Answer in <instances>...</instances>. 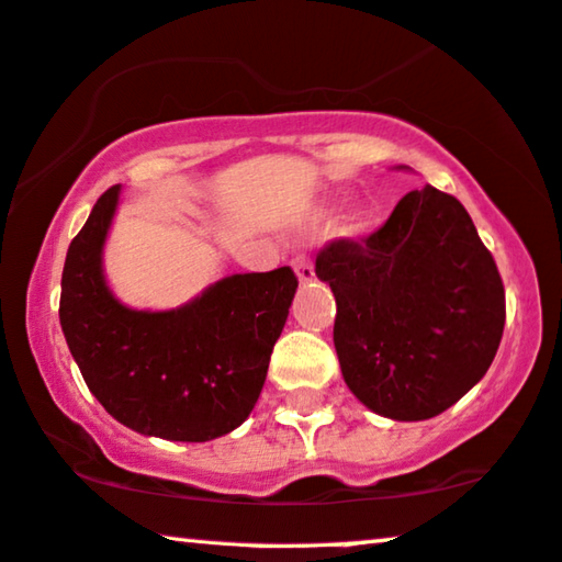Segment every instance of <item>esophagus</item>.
I'll list each match as a JSON object with an SVG mask.
<instances>
[{"instance_id": "obj_1", "label": "esophagus", "mask_w": 562, "mask_h": 562, "mask_svg": "<svg viewBox=\"0 0 562 562\" xmlns=\"http://www.w3.org/2000/svg\"><path fill=\"white\" fill-rule=\"evenodd\" d=\"M291 266H294V271H296V276H299V281L302 283H310V281H314V266H312V260L306 258V256H296V258H291Z\"/></svg>"}]
</instances>
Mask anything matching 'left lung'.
<instances>
[{
  "label": "left lung",
  "mask_w": 562,
  "mask_h": 562,
  "mask_svg": "<svg viewBox=\"0 0 562 562\" xmlns=\"http://www.w3.org/2000/svg\"><path fill=\"white\" fill-rule=\"evenodd\" d=\"M314 271L335 294L342 379L375 414L437 417L494 363L504 283L452 194L409 191L363 240H329Z\"/></svg>",
  "instance_id": "left-lung-1"
}]
</instances>
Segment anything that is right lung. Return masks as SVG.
Here are the masks:
<instances>
[{
    "instance_id": "add662e5",
    "label": "right lung",
    "mask_w": 562,
    "mask_h": 562,
    "mask_svg": "<svg viewBox=\"0 0 562 562\" xmlns=\"http://www.w3.org/2000/svg\"><path fill=\"white\" fill-rule=\"evenodd\" d=\"M120 187L97 199L66 252L58 317L97 402L140 435L206 442L240 427L263 389L299 279L289 266L227 276L171 312L127 310L102 248Z\"/></svg>"
}]
</instances>
